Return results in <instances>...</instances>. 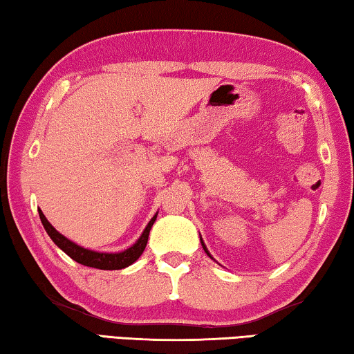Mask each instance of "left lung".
Segmentation results:
<instances>
[{
  "label": "left lung",
  "mask_w": 354,
  "mask_h": 354,
  "mask_svg": "<svg viewBox=\"0 0 354 354\" xmlns=\"http://www.w3.org/2000/svg\"><path fill=\"white\" fill-rule=\"evenodd\" d=\"M200 243H201V245H203V249H205V252H206V254L211 257V254H209V250H207V249H206V245H205V243H203V239H201V236H200ZM211 258H212V257H211Z\"/></svg>",
  "instance_id": "obj_1"
}]
</instances>
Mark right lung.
<instances>
[{
  "mask_svg": "<svg viewBox=\"0 0 354 354\" xmlns=\"http://www.w3.org/2000/svg\"><path fill=\"white\" fill-rule=\"evenodd\" d=\"M39 211V217H41V222L44 228L50 238H52L53 243L58 245V248L64 252V254L69 255L72 260H75L80 265H85L89 268H97V269H122L131 266L132 263H136L138 260V257L143 254L145 248L148 244V236L151 232V227L156 222L157 218V212L151 217V221L148 222V225L145 227L142 236H140L136 243H133L131 248H127L126 250L121 252H97V250H91L83 248V245L75 244L74 241H71L69 238H66L64 234H61L58 230H56L52 223L47 221V217L44 216V212L41 209Z\"/></svg>",
  "mask_w": 354,
  "mask_h": 354,
  "instance_id": "add662e5",
  "label": "right lung"
}]
</instances>
